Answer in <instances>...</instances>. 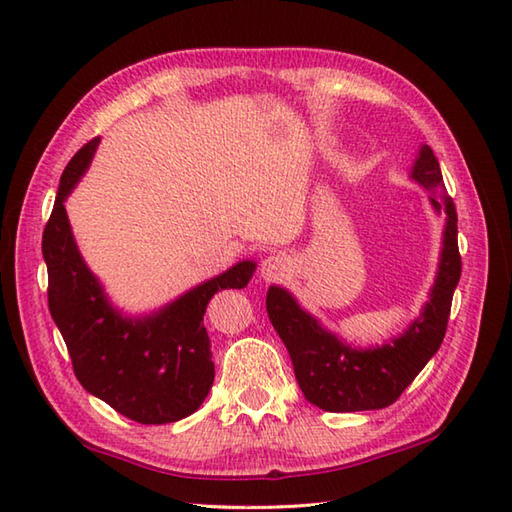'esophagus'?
<instances>
[{
  "label": "esophagus",
  "instance_id": "1",
  "mask_svg": "<svg viewBox=\"0 0 512 512\" xmlns=\"http://www.w3.org/2000/svg\"><path fill=\"white\" fill-rule=\"evenodd\" d=\"M290 259L286 255H270L259 266V275L264 281H281L290 275Z\"/></svg>",
  "mask_w": 512,
  "mask_h": 512
}]
</instances>
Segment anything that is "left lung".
<instances>
[{"label":"left lung","mask_w":512,"mask_h":512,"mask_svg":"<svg viewBox=\"0 0 512 512\" xmlns=\"http://www.w3.org/2000/svg\"><path fill=\"white\" fill-rule=\"evenodd\" d=\"M411 178L431 191L433 209L447 215V226L431 299L405 334L376 350H352L303 312L290 292L279 286L268 288V319L286 345L303 396L323 411L343 413L389 407L440 350L447 334L453 290L462 275L458 213L444 187L438 158L429 145L420 149Z\"/></svg>","instance_id":"1"}]
</instances>
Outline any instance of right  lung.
Returning a JSON list of instances; mask_svg holds the SVG:
<instances>
[{
	"instance_id": "obj_1",
	"label": "right lung",
	"mask_w": 512,
	"mask_h": 512,
	"mask_svg": "<svg viewBox=\"0 0 512 512\" xmlns=\"http://www.w3.org/2000/svg\"><path fill=\"white\" fill-rule=\"evenodd\" d=\"M96 145L99 138H92L68 162L43 228L48 308L83 389L140 424L176 422L202 405L215 378L206 306L220 290L244 288L255 264L239 262L151 317H121L81 259L63 206Z\"/></svg>"
}]
</instances>
